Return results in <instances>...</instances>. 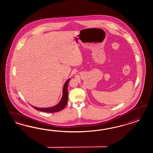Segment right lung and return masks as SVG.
I'll use <instances>...</instances> for the list:
<instances>
[{
  "label": "right lung",
  "instance_id": "right-lung-1",
  "mask_svg": "<svg viewBox=\"0 0 153 153\" xmlns=\"http://www.w3.org/2000/svg\"><path fill=\"white\" fill-rule=\"evenodd\" d=\"M71 79H68L64 83L63 88V95L59 102L56 105V106H54L51 107H47V108H39L37 107L33 106L36 110L41 111L43 112H49V113H53V112H57L63 110L65 106L67 105L68 102V86L69 82L70 81Z\"/></svg>",
  "mask_w": 153,
  "mask_h": 153
}]
</instances>
